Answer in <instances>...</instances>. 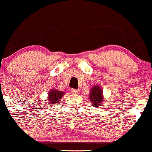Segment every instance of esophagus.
Here are the masks:
<instances>
[{
	"label": "esophagus",
	"mask_w": 152,
	"mask_h": 152,
	"mask_svg": "<svg viewBox=\"0 0 152 152\" xmlns=\"http://www.w3.org/2000/svg\"><path fill=\"white\" fill-rule=\"evenodd\" d=\"M80 90H75V89L72 90V93L73 94H78V93H80Z\"/></svg>",
	"instance_id": "1"
}]
</instances>
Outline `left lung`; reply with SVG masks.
<instances>
[{"instance_id": "1", "label": "left lung", "mask_w": 152, "mask_h": 152, "mask_svg": "<svg viewBox=\"0 0 152 152\" xmlns=\"http://www.w3.org/2000/svg\"><path fill=\"white\" fill-rule=\"evenodd\" d=\"M103 89L100 85H95L90 88V92L89 93L90 102L95 108H98L100 105H102L103 103Z\"/></svg>"}]
</instances>
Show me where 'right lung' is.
I'll use <instances>...</instances> for the list:
<instances>
[{"label": "right lung", "instance_id": "1", "mask_svg": "<svg viewBox=\"0 0 152 152\" xmlns=\"http://www.w3.org/2000/svg\"><path fill=\"white\" fill-rule=\"evenodd\" d=\"M64 94H65V93H64V92L52 88L49 92L48 98H47V100L50 105H54V104L59 103L60 99H62Z\"/></svg>", "mask_w": 152, "mask_h": 152}]
</instances>
